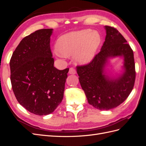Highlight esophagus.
I'll return each mask as SVG.
<instances>
[{
	"label": "esophagus",
	"instance_id": "1",
	"mask_svg": "<svg viewBox=\"0 0 146 146\" xmlns=\"http://www.w3.org/2000/svg\"><path fill=\"white\" fill-rule=\"evenodd\" d=\"M69 74H76V70L73 68H70L69 70Z\"/></svg>",
	"mask_w": 146,
	"mask_h": 146
}]
</instances>
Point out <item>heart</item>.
<instances>
[{
    "mask_svg": "<svg viewBox=\"0 0 146 146\" xmlns=\"http://www.w3.org/2000/svg\"><path fill=\"white\" fill-rule=\"evenodd\" d=\"M100 42L98 35L90 30L72 32L60 36L56 42L58 54L64 57L74 56L79 64H86L94 58Z\"/></svg>",
    "mask_w": 146,
    "mask_h": 146,
    "instance_id": "heart-1",
    "label": "heart"
}]
</instances>
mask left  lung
Segmentation results:
<instances>
[{"label":"left lung","instance_id":"obj_1","mask_svg":"<svg viewBox=\"0 0 146 146\" xmlns=\"http://www.w3.org/2000/svg\"><path fill=\"white\" fill-rule=\"evenodd\" d=\"M105 27L107 35L100 52L90 63L78 66L77 70L88 103L100 110L116 108L123 102L133 90L136 77L133 50L116 29ZM117 56L125 58V72L113 79L104 74V68L108 58Z\"/></svg>","mask_w":146,"mask_h":146}]
</instances>
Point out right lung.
<instances>
[{
  "instance_id": "add662e5",
  "label": "right lung",
  "mask_w": 146,
  "mask_h": 146,
  "mask_svg": "<svg viewBox=\"0 0 146 146\" xmlns=\"http://www.w3.org/2000/svg\"><path fill=\"white\" fill-rule=\"evenodd\" d=\"M52 30H38L24 38L10 61V80L17 100L39 116L52 113L61 102L69 69L54 67L50 46Z\"/></svg>"
}]
</instances>
